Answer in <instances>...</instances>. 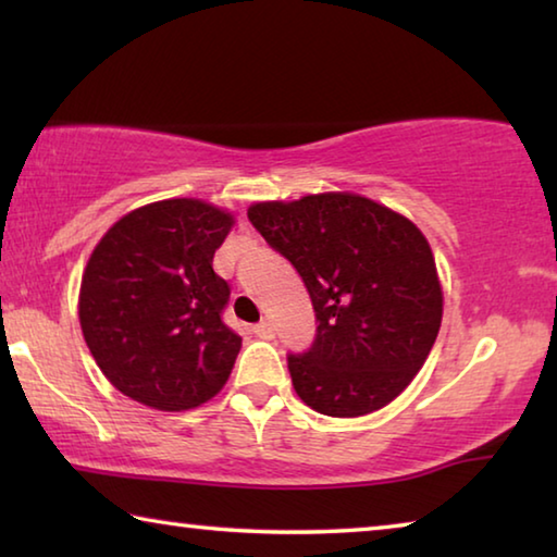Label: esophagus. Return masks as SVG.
<instances>
[{"instance_id": "esophagus-1", "label": "esophagus", "mask_w": 557, "mask_h": 557, "mask_svg": "<svg viewBox=\"0 0 557 557\" xmlns=\"http://www.w3.org/2000/svg\"><path fill=\"white\" fill-rule=\"evenodd\" d=\"M252 332H256V336H260V338H272V336H275V329H272L270 322L256 324V326H252Z\"/></svg>"}]
</instances>
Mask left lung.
Here are the masks:
<instances>
[{
	"label": "left lung",
	"instance_id": "1",
	"mask_svg": "<svg viewBox=\"0 0 557 557\" xmlns=\"http://www.w3.org/2000/svg\"><path fill=\"white\" fill-rule=\"evenodd\" d=\"M248 219L312 297L314 342L287 354L299 398L332 418H358L398 398L442 324L435 258L418 225L342 191L256 203Z\"/></svg>",
	"mask_w": 557,
	"mask_h": 557
}]
</instances>
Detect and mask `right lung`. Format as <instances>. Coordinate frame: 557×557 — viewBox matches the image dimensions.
<instances>
[{
	"label": "right lung",
	"instance_id": "obj_1",
	"mask_svg": "<svg viewBox=\"0 0 557 557\" xmlns=\"http://www.w3.org/2000/svg\"><path fill=\"white\" fill-rule=\"evenodd\" d=\"M233 215L199 199L143 206L112 225L83 272L78 317L92 358L127 398L178 412L228 381L243 338L223 324L213 256Z\"/></svg>",
	"mask_w": 557,
	"mask_h": 557
}]
</instances>
